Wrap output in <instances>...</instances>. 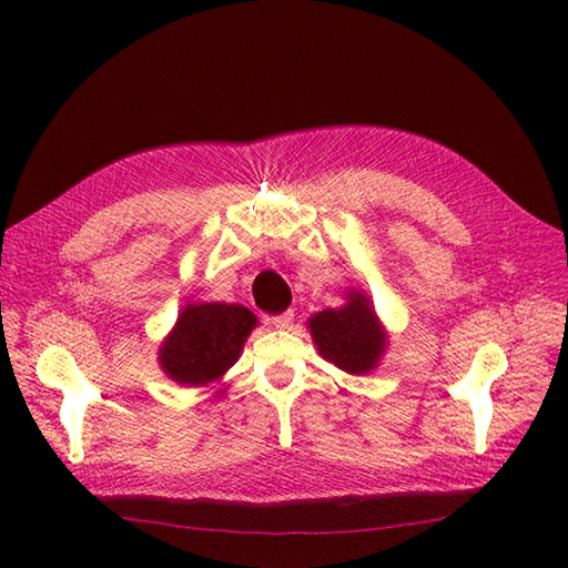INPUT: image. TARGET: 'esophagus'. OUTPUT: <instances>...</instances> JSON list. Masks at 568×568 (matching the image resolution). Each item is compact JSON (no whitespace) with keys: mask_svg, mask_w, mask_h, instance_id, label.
Wrapping results in <instances>:
<instances>
[{"mask_svg":"<svg viewBox=\"0 0 568 568\" xmlns=\"http://www.w3.org/2000/svg\"><path fill=\"white\" fill-rule=\"evenodd\" d=\"M270 324L277 326V329H288V326L294 324V313L286 311L282 315H274V317H270Z\"/></svg>","mask_w":568,"mask_h":568,"instance_id":"esophagus-1","label":"esophagus"}]
</instances>
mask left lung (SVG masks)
Masks as SVG:
<instances>
[{
	"label": "left lung",
	"instance_id": "obj_1",
	"mask_svg": "<svg viewBox=\"0 0 568 568\" xmlns=\"http://www.w3.org/2000/svg\"><path fill=\"white\" fill-rule=\"evenodd\" d=\"M307 324L324 359L351 374L374 369L386 346L382 326L363 294H351L348 305L338 311H322Z\"/></svg>",
	"mask_w": 568,
	"mask_h": 568
}]
</instances>
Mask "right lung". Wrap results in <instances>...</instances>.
I'll return each instance as SVG.
<instances>
[{"label": "right lung", "mask_w": 568, "mask_h": 568, "mask_svg": "<svg viewBox=\"0 0 568 568\" xmlns=\"http://www.w3.org/2000/svg\"><path fill=\"white\" fill-rule=\"evenodd\" d=\"M255 324L244 305H186L163 343L161 365L170 379L186 386L215 382L236 363Z\"/></svg>", "instance_id": "1"}]
</instances>
